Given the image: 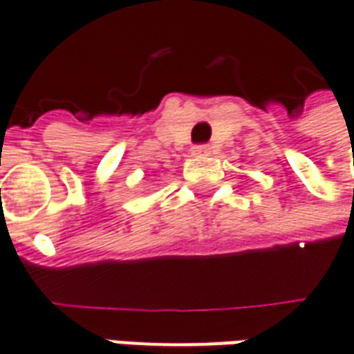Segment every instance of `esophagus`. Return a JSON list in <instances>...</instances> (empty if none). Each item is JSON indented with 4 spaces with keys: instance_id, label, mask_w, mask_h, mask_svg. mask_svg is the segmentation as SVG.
Listing matches in <instances>:
<instances>
[{
    "instance_id": "1",
    "label": "esophagus",
    "mask_w": 354,
    "mask_h": 354,
    "mask_svg": "<svg viewBox=\"0 0 354 354\" xmlns=\"http://www.w3.org/2000/svg\"><path fill=\"white\" fill-rule=\"evenodd\" d=\"M190 152H192V156H207V154H212V147L209 145H194Z\"/></svg>"
}]
</instances>
